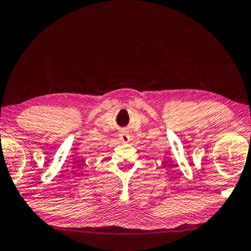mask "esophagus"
Returning <instances> with one entry per match:
<instances>
[{
  "mask_svg": "<svg viewBox=\"0 0 251 251\" xmlns=\"http://www.w3.org/2000/svg\"><path fill=\"white\" fill-rule=\"evenodd\" d=\"M120 140L122 142H125V143H127V142L130 141V135L127 133H125V132H124V133L120 134Z\"/></svg>",
  "mask_w": 251,
  "mask_h": 251,
  "instance_id": "esophagus-1",
  "label": "esophagus"
}]
</instances>
